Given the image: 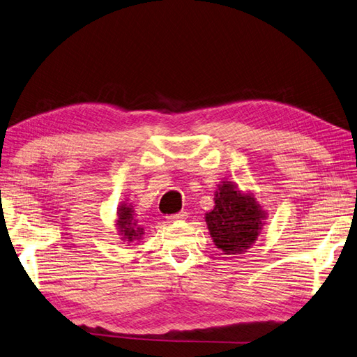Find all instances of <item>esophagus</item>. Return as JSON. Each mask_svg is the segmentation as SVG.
<instances>
[{
    "mask_svg": "<svg viewBox=\"0 0 357 357\" xmlns=\"http://www.w3.org/2000/svg\"><path fill=\"white\" fill-rule=\"evenodd\" d=\"M186 217H188V213L185 211H181V212L174 213V215H168L166 217V220L168 221H183V220H186Z\"/></svg>",
    "mask_w": 357,
    "mask_h": 357,
    "instance_id": "obj_1",
    "label": "esophagus"
}]
</instances>
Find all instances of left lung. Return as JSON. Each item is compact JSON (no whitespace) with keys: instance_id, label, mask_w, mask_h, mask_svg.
Returning a JSON list of instances; mask_svg holds the SVG:
<instances>
[{"instance_id":"left-lung-1","label":"left lung","mask_w":357,"mask_h":357,"mask_svg":"<svg viewBox=\"0 0 357 357\" xmlns=\"http://www.w3.org/2000/svg\"><path fill=\"white\" fill-rule=\"evenodd\" d=\"M215 208L206 213L212 240L225 255H236L245 252L263 226L264 215L255 199L241 194L232 183L218 186Z\"/></svg>"}]
</instances>
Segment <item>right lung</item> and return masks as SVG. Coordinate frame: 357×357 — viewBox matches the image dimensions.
<instances>
[{"mask_svg": "<svg viewBox=\"0 0 357 357\" xmlns=\"http://www.w3.org/2000/svg\"><path fill=\"white\" fill-rule=\"evenodd\" d=\"M117 225H119V227H121V232L125 235L123 238H126L128 241L140 238L142 229L137 227L136 218H134V213H132L131 208H128L126 204H122L121 209H119Z\"/></svg>", "mask_w": 357, "mask_h": 357, "instance_id": "add662e5", "label": "right lung"}]
</instances>
